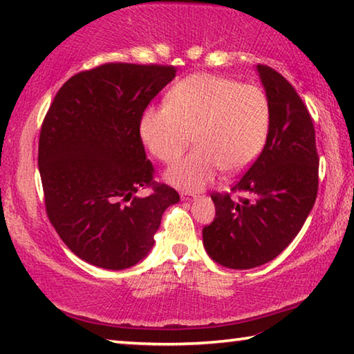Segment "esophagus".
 Returning a JSON list of instances; mask_svg holds the SVG:
<instances>
[{
  "label": "esophagus",
  "mask_w": 354,
  "mask_h": 354,
  "mask_svg": "<svg viewBox=\"0 0 354 354\" xmlns=\"http://www.w3.org/2000/svg\"><path fill=\"white\" fill-rule=\"evenodd\" d=\"M181 198L185 200V201H190V200H195L196 195H195V194H190V192H183Z\"/></svg>",
  "instance_id": "34e87169"
}]
</instances>
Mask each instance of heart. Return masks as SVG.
Listing matches in <instances>:
<instances>
[{
    "label": "heart",
    "instance_id": "heart-1",
    "mask_svg": "<svg viewBox=\"0 0 354 354\" xmlns=\"http://www.w3.org/2000/svg\"><path fill=\"white\" fill-rule=\"evenodd\" d=\"M270 131V103L256 86L226 77L192 75L167 93L164 107L143 112L139 134L156 159L175 162L195 136L196 148L173 164L165 179L183 190H200L223 169L237 173L256 160Z\"/></svg>",
    "mask_w": 354,
    "mask_h": 354
}]
</instances>
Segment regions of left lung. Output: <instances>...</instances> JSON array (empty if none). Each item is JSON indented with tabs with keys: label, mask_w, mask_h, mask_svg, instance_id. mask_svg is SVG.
<instances>
[{
	"label": "left lung",
	"mask_w": 354,
	"mask_h": 354,
	"mask_svg": "<svg viewBox=\"0 0 354 354\" xmlns=\"http://www.w3.org/2000/svg\"><path fill=\"white\" fill-rule=\"evenodd\" d=\"M270 103V131L253 165L232 185L243 195L214 194L215 218L203 245L220 266L247 270L274 259L301 230L319 190L315 129L306 106L278 71L257 65Z\"/></svg>",
	"instance_id": "obj_1"
}]
</instances>
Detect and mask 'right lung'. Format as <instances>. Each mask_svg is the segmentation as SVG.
Wrapping results in <instances>:
<instances>
[{
	"instance_id": "1",
	"label": "right lung",
	"mask_w": 354,
	"mask_h": 354,
	"mask_svg": "<svg viewBox=\"0 0 354 354\" xmlns=\"http://www.w3.org/2000/svg\"><path fill=\"white\" fill-rule=\"evenodd\" d=\"M176 76L169 65L111 62L59 88L39 139L46 215L64 243L92 266L123 270L154 245L165 209L179 195L153 181L139 123ZM151 187L145 199L135 194Z\"/></svg>"
}]
</instances>
